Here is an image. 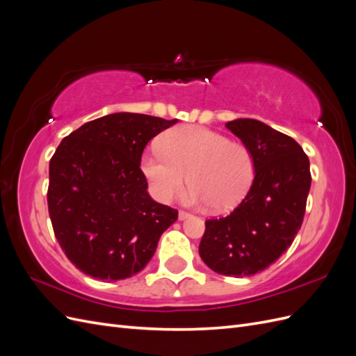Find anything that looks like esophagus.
Listing matches in <instances>:
<instances>
[{
    "label": "esophagus",
    "instance_id": "34e87169",
    "mask_svg": "<svg viewBox=\"0 0 356 356\" xmlns=\"http://www.w3.org/2000/svg\"><path fill=\"white\" fill-rule=\"evenodd\" d=\"M191 215L188 213V212H186V211H179L178 212V220L179 221H184V220H187V218H190Z\"/></svg>",
    "mask_w": 356,
    "mask_h": 356
}]
</instances>
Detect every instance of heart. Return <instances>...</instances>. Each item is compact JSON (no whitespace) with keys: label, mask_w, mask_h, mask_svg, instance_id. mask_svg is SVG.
<instances>
[{"label":"heart","mask_w":356,"mask_h":356,"mask_svg":"<svg viewBox=\"0 0 356 356\" xmlns=\"http://www.w3.org/2000/svg\"><path fill=\"white\" fill-rule=\"evenodd\" d=\"M141 168L159 202L172 200L188 179L191 188L184 200L220 212L238 207L255 175L250 149L202 126L172 129L161 138V153L148 149Z\"/></svg>","instance_id":"b5f03b06"}]
</instances>
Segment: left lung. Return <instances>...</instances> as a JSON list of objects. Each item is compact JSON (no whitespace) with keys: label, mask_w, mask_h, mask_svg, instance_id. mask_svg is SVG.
Listing matches in <instances>:
<instances>
[{"label":"left lung","mask_w":356,"mask_h":356,"mask_svg":"<svg viewBox=\"0 0 356 356\" xmlns=\"http://www.w3.org/2000/svg\"><path fill=\"white\" fill-rule=\"evenodd\" d=\"M254 157L255 177L230 215L207 220L199 254L213 272L252 276L293 243L305 218L310 163L293 138L254 118L225 123Z\"/></svg>","instance_id":"obj_1"}]
</instances>
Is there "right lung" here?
Returning <instances> with one entry per match:
<instances>
[{
    "label": "right lung",
    "mask_w": 356,
    "mask_h": 356,
    "mask_svg": "<svg viewBox=\"0 0 356 356\" xmlns=\"http://www.w3.org/2000/svg\"><path fill=\"white\" fill-rule=\"evenodd\" d=\"M178 120L114 113L62 139L49 165V213L70 261L102 281L141 272L178 211L154 202L141 170L152 139Z\"/></svg>",
    "instance_id": "1"
}]
</instances>
